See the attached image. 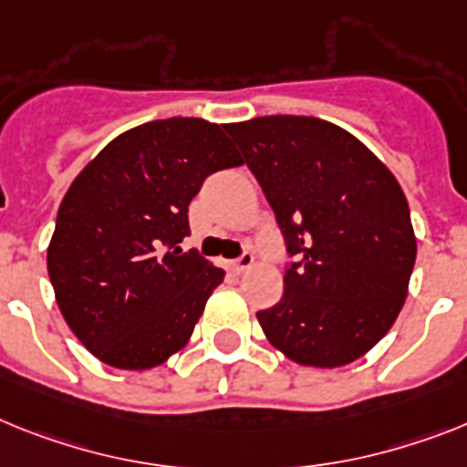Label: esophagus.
Instances as JSON below:
<instances>
[{"instance_id": "esophagus-1", "label": "esophagus", "mask_w": 467, "mask_h": 467, "mask_svg": "<svg viewBox=\"0 0 467 467\" xmlns=\"http://www.w3.org/2000/svg\"><path fill=\"white\" fill-rule=\"evenodd\" d=\"M252 265H254V254L244 252L240 258H237V261H233V264H230V270H233V273H244V270H249Z\"/></svg>"}]
</instances>
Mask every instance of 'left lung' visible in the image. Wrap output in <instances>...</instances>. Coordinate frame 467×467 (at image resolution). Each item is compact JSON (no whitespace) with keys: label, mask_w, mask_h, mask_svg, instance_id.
I'll return each instance as SVG.
<instances>
[{"label":"left lung","mask_w":467,"mask_h":467,"mask_svg":"<svg viewBox=\"0 0 467 467\" xmlns=\"http://www.w3.org/2000/svg\"><path fill=\"white\" fill-rule=\"evenodd\" d=\"M282 230L285 294L256 318L289 360L339 368L397 320L415 264L406 194L351 132L313 116L225 125Z\"/></svg>","instance_id":"obj_1"}]
</instances>
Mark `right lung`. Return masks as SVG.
<instances>
[{"label": "right lung", "mask_w": 467, "mask_h": 467, "mask_svg": "<svg viewBox=\"0 0 467 467\" xmlns=\"http://www.w3.org/2000/svg\"><path fill=\"white\" fill-rule=\"evenodd\" d=\"M234 166L223 125L166 119L111 140L73 180L47 270L61 316L101 363L149 370L190 342L225 270L178 244L203 180Z\"/></svg>", "instance_id": "right-lung-1"}]
</instances>
